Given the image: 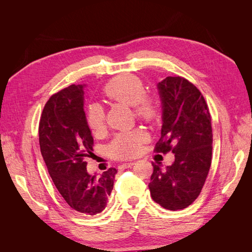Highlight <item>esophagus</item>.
<instances>
[{
  "mask_svg": "<svg viewBox=\"0 0 252 252\" xmlns=\"http://www.w3.org/2000/svg\"><path fill=\"white\" fill-rule=\"evenodd\" d=\"M134 165V162H128V163H123L121 166L120 168L121 169H126V168H130V167H132Z\"/></svg>",
  "mask_w": 252,
  "mask_h": 252,
  "instance_id": "34e87169",
  "label": "esophagus"
}]
</instances>
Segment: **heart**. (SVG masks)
I'll use <instances>...</instances> for the list:
<instances>
[{
	"instance_id": "heart-1",
	"label": "heart",
	"mask_w": 252,
	"mask_h": 252,
	"mask_svg": "<svg viewBox=\"0 0 252 252\" xmlns=\"http://www.w3.org/2000/svg\"><path fill=\"white\" fill-rule=\"evenodd\" d=\"M104 95L110 101L132 106L134 116L139 120L152 123L158 118V104L154 96L145 94L143 81L134 74H123L112 79L104 88ZM105 111L98 104L89 105L86 122L94 133H100L105 128ZM147 134L139 129L119 133L111 141L108 151L112 158L126 159L135 157L142 145L147 142Z\"/></svg>"
}]
</instances>
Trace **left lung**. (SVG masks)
<instances>
[{
  "mask_svg": "<svg viewBox=\"0 0 252 252\" xmlns=\"http://www.w3.org/2000/svg\"><path fill=\"white\" fill-rule=\"evenodd\" d=\"M158 88L163 125L155 151H172L174 162L165 170L152 163L148 187L152 200L175 211L195 201L207 178L212 156L211 118L201 91L185 78L167 77Z\"/></svg>",
  "mask_w": 252,
  "mask_h": 252,
  "instance_id": "left-lung-1",
  "label": "left lung"
}]
</instances>
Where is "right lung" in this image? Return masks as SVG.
<instances>
[{
  "label": "right lung",
  "mask_w": 252,
  "mask_h": 252,
  "mask_svg": "<svg viewBox=\"0 0 252 252\" xmlns=\"http://www.w3.org/2000/svg\"><path fill=\"white\" fill-rule=\"evenodd\" d=\"M85 85H70L50 96L39 125L41 154L59 192L72 209L94 216L107 205L116 168L89 174L86 158L94 138L84 111Z\"/></svg>",
  "instance_id": "obj_1"
}]
</instances>
